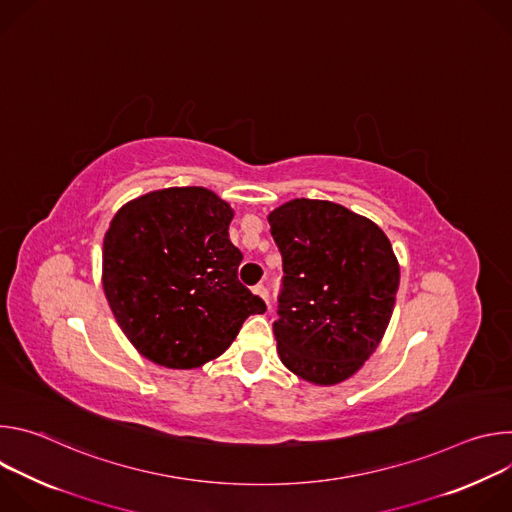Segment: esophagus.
Segmentation results:
<instances>
[{"label": "esophagus", "instance_id": "34e87169", "mask_svg": "<svg viewBox=\"0 0 512 512\" xmlns=\"http://www.w3.org/2000/svg\"><path fill=\"white\" fill-rule=\"evenodd\" d=\"M253 291H255V294L269 306V291H267V287L265 285H255L253 287Z\"/></svg>", "mask_w": 512, "mask_h": 512}]
</instances>
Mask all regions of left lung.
Wrapping results in <instances>:
<instances>
[{
  "mask_svg": "<svg viewBox=\"0 0 512 512\" xmlns=\"http://www.w3.org/2000/svg\"><path fill=\"white\" fill-rule=\"evenodd\" d=\"M267 221L283 261L273 322L279 358L314 385L342 383L389 326L399 289L391 241L367 216L330 200H289Z\"/></svg>",
  "mask_w": 512,
  "mask_h": 512,
  "instance_id": "obj_1",
  "label": "left lung"
}]
</instances>
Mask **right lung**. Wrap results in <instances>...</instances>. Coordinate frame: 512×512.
<instances>
[{
    "label": "right lung",
    "mask_w": 512,
    "mask_h": 512,
    "mask_svg": "<svg viewBox=\"0 0 512 512\" xmlns=\"http://www.w3.org/2000/svg\"><path fill=\"white\" fill-rule=\"evenodd\" d=\"M233 208L200 186L143 194L103 241V289L129 342L168 369L221 356L265 302L239 281Z\"/></svg>",
    "instance_id": "add662e5"
}]
</instances>
